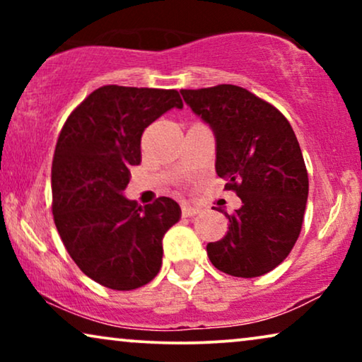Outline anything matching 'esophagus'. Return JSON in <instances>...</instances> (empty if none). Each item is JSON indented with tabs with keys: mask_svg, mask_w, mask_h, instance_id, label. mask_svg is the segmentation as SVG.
<instances>
[{
	"mask_svg": "<svg viewBox=\"0 0 362 362\" xmlns=\"http://www.w3.org/2000/svg\"><path fill=\"white\" fill-rule=\"evenodd\" d=\"M201 209H197V207H191V206H182L181 207V214L182 217H192L196 214H199Z\"/></svg>",
	"mask_w": 362,
	"mask_h": 362,
	"instance_id": "34e87169",
	"label": "esophagus"
}]
</instances>
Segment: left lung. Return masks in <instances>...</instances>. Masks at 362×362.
Returning a JSON list of instances; mask_svg holds the SVG:
<instances>
[{"mask_svg":"<svg viewBox=\"0 0 362 362\" xmlns=\"http://www.w3.org/2000/svg\"><path fill=\"white\" fill-rule=\"evenodd\" d=\"M186 105L216 138V173L242 206L227 214L229 230L207 244L216 269L254 279L293 249L308 199V173L290 123L245 88L222 83L181 90Z\"/></svg>","mask_w":362,"mask_h":362,"instance_id":"left-lung-1","label":"left lung"}]
</instances>
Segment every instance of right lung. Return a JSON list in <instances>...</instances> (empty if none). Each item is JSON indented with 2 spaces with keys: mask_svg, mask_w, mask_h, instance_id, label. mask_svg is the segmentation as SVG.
I'll use <instances>...</instances> for the list:
<instances>
[{
  "mask_svg": "<svg viewBox=\"0 0 362 362\" xmlns=\"http://www.w3.org/2000/svg\"><path fill=\"white\" fill-rule=\"evenodd\" d=\"M180 93L103 86L67 118L52 161V214L69 255L88 279L135 290L158 275L163 237L180 221L171 197L138 206L125 197L130 168L141 163V135Z\"/></svg>",
  "mask_w": 362,
  "mask_h": 362,
  "instance_id": "obj_1",
  "label": "right lung"
}]
</instances>
